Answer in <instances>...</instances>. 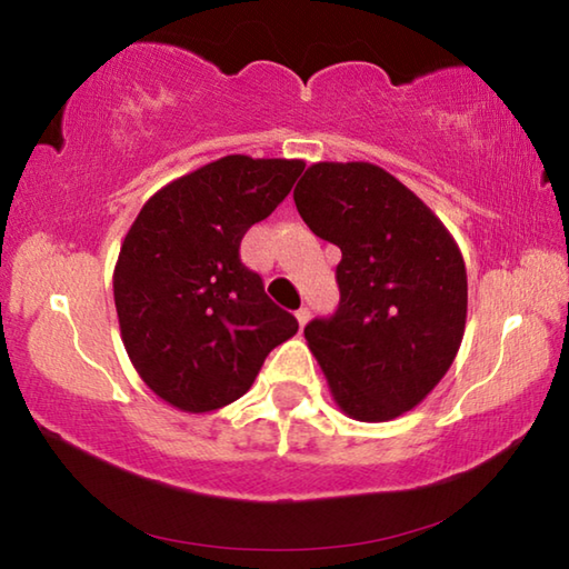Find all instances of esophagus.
Here are the masks:
<instances>
[{
	"mask_svg": "<svg viewBox=\"0 0 569 569\" xmlns=\"http://www.w3.org/2000/svg\"><path fill=\"white\" fill-rule=\"evenodd\" d=\"M296 319H298V323H301V326H306L308 323V319H311V308H298V311H296Z\"/></svg>",
	"mask_w": 569,
	"mask_h": 569,
	"instance_id": "obj_1",
	"label": "esophagus"
}]
</instances>
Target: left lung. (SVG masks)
Returning <instances> with one entry per match:
<instances>
[{
	"label": "left lung",
	"mask_w": 569,
	"mask_h": 569,
	"mask_svg": "<svg viewBox=\"0 0 569 569\" xmlns=\"http://www.w3.org/2000/svg\"><path fill=\"white\" fill-rule=\"evenodd\" d=\"M303 223L341 248V301L303 329L341 411L389 421L449 371L467 323V268L445 223L371 162H316L293 190Z\"/></svg>",
	"instance_id": "1"
}]
</instances>
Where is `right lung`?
Instances as JSON below:
<instances>
[{
  "label": "right lung",
  "mask_w": 569,
  "mask_h": 569,
  "mask_svg": "<svg viewBox=\"0 0 569 569\" xmlns=\"http://www.w3.org/2000/svg\"><path fill=\"white\" fill-rule=\"evenodd\" d=\"M303 160L226 156L158 190L122 240L112 288L124 351L180 411L243 397L298 331L240 261L246 230L291 192Z\"/></svg>",
  "instance_id": "obj_1"
}]
</instances>
